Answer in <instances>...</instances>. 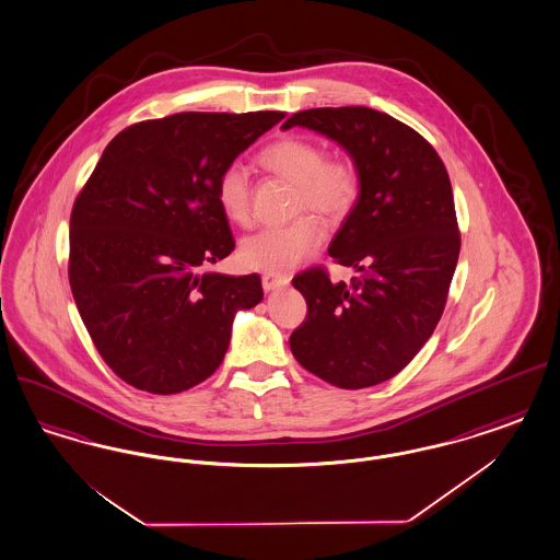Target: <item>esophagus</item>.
Segmentation results:
<instances>
[{
	"instance_id": "34e87169",
	"label": "esophagus",
	"mask_w": 560,
	"mask_h": 560,
	"mask_svg": "<svg viewBox=\"0 0 560 560\" xmlns=\"http://www.w3.org/2000/svg\"><path fill=\"white\" fill-rule=\"evenodd\" d=\"M290 283V277L285 272H265L262 275V288L270 292V290H277V288H283Z\"/></svg>"
}]
</instances>
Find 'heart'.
Instances as JSON below:
<instances>
[{
	"label": "heart",
	"instance_id": "b5f03b06",
	"mask_svg": "<svg viewBox=\"0 0 560 560\" xmlns=\"http://www.w3.org/2000/svg\"><path fill=\"white\" fill-rule=\"evenodd\" d=\"M260 165L295 185L293 212H315L327 222H342L361 199V170L348 155H327L323 144L306 136H281L258 153ZM215 201L226 220L252 224V183L241 163H229L215 178ZM325 240L323 224L304 213L290 224L270 226L241 245V260L260 270H290L313 256Z\"/></svg>",
	"mask_w": 560,
	"mask_h": 560
}]
</instances>
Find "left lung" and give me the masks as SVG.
I'll return each instance as SVG.
<instances>
[{
  "label": "left lung",
  "mask_w": 560,
  "mask_h": 560,
  "mask_svg": "<svg viewBox=\"0 0 560 560\" xmlns=\"http://www.w3.org/2000/svg\"><path fill=\"white\" fill-rule=\"evenodd\" d=\"M293 126L340 142L363 187L329 245L334 262L359 275L334 283L313 267L293 277L308 311L290 347L338 388L375 386L420 352L445 311L462 245L450 174L422 133L375 108H308L283 124Z\"/></svg>",
  "instance_id": "left-lung-1"
}]
</instances>
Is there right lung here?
<instances>
[{"instance_id": "right-lung-1", "label": "right lung", "mask_w": 560, "mask_h": 560, "mask_svg": "<svg viewBox=\"0 0 560 560\" xmlns=\"http://www.w3.org/2000/svg\"><path fill=\"white\" fill-rule=\"evenodd\" d=\"M285 113H176L117 133L73 203L69 283L113 373L176 395L210 377L240 308L262 300L256 272H201L235 240L215 178Z\"/></svg>"}]
</instances>
